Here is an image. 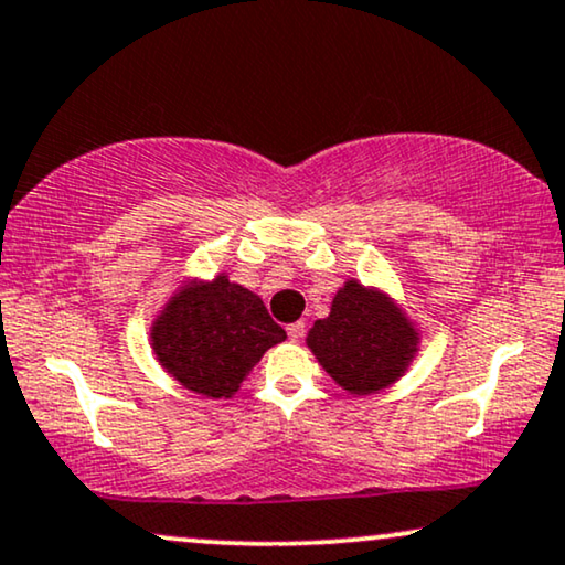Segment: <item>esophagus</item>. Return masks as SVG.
Returning a JSON list of instances; mask_svg holds the SVG:
<instances>
[{"label": "esophagus", "instance_id": "1", "mask_svg": "<svg viewBox=\"0 0 565 565\" xmlns=\"http://www.w3.org/2000/svg\"><path fill=\"white\" fill-rule=\"evenodd\" d=\"M303 334H306V323L303 321H296V323H290V327H288V337L292 339V342H298V339Z\"/></svg>", "mask_w": 565, "mask_h": 565}]
</instances>
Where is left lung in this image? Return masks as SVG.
<instances>
[{"label": "left lung", "mask_w": 565, "mask_h": 565, "mask_svg": "<svg viewBox=\"0 0 565 565\" xmlns=\"http://www.w3.org/2000/svg\"><path fill=\"white\" fill-rule=\"evenodd\" d=\"M306 344L337 385L370 396L406 373L419 352V331L388 292L347 280Z\"/></svg>", "instance_id": "left-lung-1"}]
</instances>
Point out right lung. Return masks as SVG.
<instances>
[{"label":"right lung","instance_id":"obj_1","mask_svg":"<svg viewBox=\"0 0 565 565\" xmlns=\"http://www.w3.org/2000/svg\"><path fill=\"white\" fill-rule=\"evenodd\" d=\"M285 329L226 273L172 292L151 323V350L177 383L205 398H231Z\"/></svg>","mask_w":565,"mask_h":565}]
</instances>
